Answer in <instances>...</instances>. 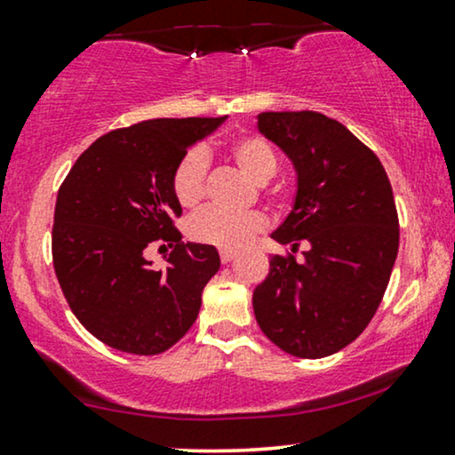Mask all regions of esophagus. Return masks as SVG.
I'll return each instance as SVG.
<instances>
[{"label": "esophagus", "instance_id": "34e87169", "mask_svg": "<svg viewBox=\"0 0 455 455\" xmlns=\"http://www.w3.org/2000/svg\"><path fill=\"white\" fill-rule=\"evenodd\" d=\"M235 256H237V251H235V250H220V260L224 262V265H228V262H231Z\"/></svg>", "mask_w": 455, "mask_h": 455}]
</instances>
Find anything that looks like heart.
I'll return each instance as SVG.
<instances>
[{"instance_id": "obj_1", "label": "heart", "mask_w": 455, "mask_h": 455, "mask_svg": "<svg viewBox=\"0 0 455 455\" xmlns=\"http://www.w3.org/2000/svg\"><path fill=\"white\" fill-rule=\"evenodd\" d=\"M228 155L251 182L265 184L277 172V155L260 135H243L235 140ZM207 155L193 148L182 156L173 172L175 199L184 207H193L204 199L207 178ZM267 218L260 212H227L222 207H205L188 220V235L196 243L216 245L222 250L242 248L254 235L265 231Z\"/></svg>"}]
</instances>
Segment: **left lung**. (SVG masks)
Returning <instances> with one entry per match:
<instances>
[{
	"label": "left lung",
	"instance_id": "1",
	"mask_svg": "<svg viewBox=\"0 0 455 455\" xmlns=\"http://www.w3.org/2000/svg\"><path fill=\"white\" fill-rule=\"evenodd\" d=\"M256 127L297 172L292 210L271 233L305 260L271 256L251 297L260 331L297 358H324L364 331L398 254V216L379 158L320 112H262Z\"/></svg>",
	"mask_w": 455,
	"mask_h": 455
}]
</instances>
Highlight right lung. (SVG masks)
Listing matches in <instances>:
<instances>
[{
	"label": "right lung",
	"mask_w": 455,
	"mask_h": 455,
	"mask_svg": "<svg viewBox=\"0 0 455 455\" xmlns=\"http://www.w3.org/2000/svg\"><path fill=\"white\" fill-rule=\"evenodd\" d=\"M220 118H155L109 131L82 152L57 195L52 262L80 324L106 346L155 355L195 324L205 283L220 269L213 245L184 243L173 172ZM173 247L165 270L143 250Z\"/></svg>",
	"instance_id": "add662e5"
}]
</instances>
